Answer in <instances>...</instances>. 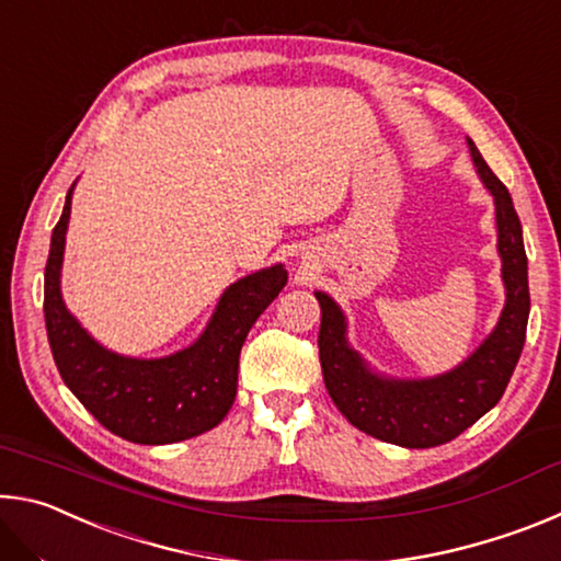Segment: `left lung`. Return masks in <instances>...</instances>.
Listing matches in <instances>:
<instances>
[{"instance_id": "1", "label": "left lung", "mask_w": 561, "mask_h": 561, "mask_svg": "<svg viewBox=\"0 0 561 561\" xmlns=\"http://www.w3.org/2000/svg\"><path fill=\"white\" fill-rule=\"evenodd\" d=\"M468 144L480 178L495 195L497 247L507 287V304L485 344L455 371L431 381H386L368 371L364 360L346 346L344 314L327 294L317 291L321 307L319 360L331 401L354 428L403 448H435L480 421L505 393L525 346L529 284L522 225L507 187L470 138Z\"/></svg>"}]
</instances>
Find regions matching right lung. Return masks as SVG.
<instances>
[{"label":"right lung","instance_id":"add662e5","mask_svg":"<svg viewBox=\"0 0 561 561\" xmlns=\"http://www.w3.org/2000/svg\"><path fill=\"white\" fill-rule=\"evenodd\" d=\"M71 190L44 270V319L56 368L83 408L111 433L165 445L213 431L234 403L240 351L254 321L287 284L282 264L234 282L205 334L168 358L138 360L99 346L66 311L59 291Z\"/></svg>","mask_w":561,"mask_h":561}]
</instances>
